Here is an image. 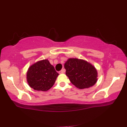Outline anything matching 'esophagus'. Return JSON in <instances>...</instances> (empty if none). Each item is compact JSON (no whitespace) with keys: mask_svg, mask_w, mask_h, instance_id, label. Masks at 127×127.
<instances>
[{"mask_svg":"<svg viewBox=\"0 0 127 127\" xmlns=\"http://www.w3.org/2000/svg\"><path fill=\"white\" fill-rule=\"evenodd\" d=\"M64 71H65V70H64V69H63V70H61L59 72V73H64Z\"/></svg>","mask_w":127,"mask_h":127,"instance_id":"1","label":"esophagus"}]
</instances>
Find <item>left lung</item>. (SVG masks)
Instances as JSON below:
<instances>
[{
    "label": "left lung",
    "mask_w": 127,
    "mask_h": 127,
    "mask_svg": "<svg viewBox=\"0 0 127 127\" xmlns=\"http://www.w3.org/2000/svg\"><path fill=\"white\" fill-rule=\"evenodd\" d=\"M66 75L70 82L80 89L92 87L97 81L96 68L84 60L68 59L64 64Z\"/></svg>",
    "instance_id": "1"
}]
</instances>
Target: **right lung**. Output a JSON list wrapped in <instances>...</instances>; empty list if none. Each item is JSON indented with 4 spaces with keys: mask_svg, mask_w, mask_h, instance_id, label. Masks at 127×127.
<instances>
[{
    "mask_svg": "<svg viewBox=\"0 0 127 127\" xmlns=\"http://www.w3.org/2000/svg\"><path fill=\"white\" fill-rule=\"evenodd\" d=\"M59 73L47 59L32 64L26 73L29 86L36 91H47L55 82Z\"/></svg>",
    "mask_w": 127,
    "mask_h": 127,
    "instance_id": "add662e5",
    "label": "right lung"
}]
</instances>
